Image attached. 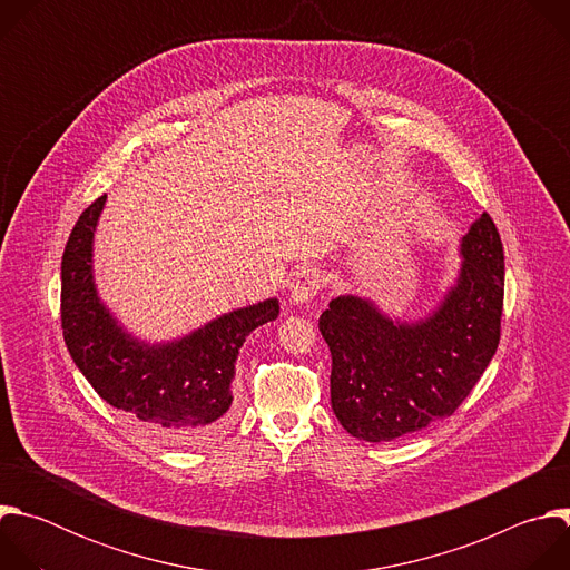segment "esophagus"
<instances>
[{
  "label": "esophagus",
  "mask_w": 570,
  "mask_h": 570,
  "mask_svg": "<svg viewBox=\"0 0 570 570\" xmlns=\"http://www.w3.org/2000/svg\"><path fill=\"white\" fill-rule=\"evenodd\" d=\"M322 288V275L317 268H304L295 275L291 284V302L293 304H308Z\"/></svg>",
  "instance_id": "obj_1"
}]
</instances>
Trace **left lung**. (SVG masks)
I'll use <instances>...</instances> for the list:
<instances>
[{
	"mask_svg": "<svg viewBox=\"0 0 570 570\" xmlns=\"http://www.w3.org/2000/svg\"><path fill=\"white\" fill-rule=\"evenodd\" d=\"M460 268L422 317L338 295L320 315L332 352V409L365 442H392L451 417L497 354L505 262L490 214L460 238Z\"/></svg>",
	"mask_w": 570,
	"mask_h": 570,
	"instance_id": "8db88e82",
	"label": "left lung"
}]
</instances>
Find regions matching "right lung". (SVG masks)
Listing matches in <instances>:
<instances>
[{"label": "right lung", "mask_w": 570, "mask_h": 570, "mask_svg": "<svg viewBox=\"0 0 570 570\" xmlns=\"http://www.w3.org/2000/svg\"><path fill=\"white\" fill-rule=\"evenodd\" d=\"M97 198L76 220L62 255L65 345L90 385L117 411L174 446H191L229 422L232 381L246 338L279 315V299L234 308L187 336L148 343L112 315L95 282Z\"/></svg>", "instance_id": "1"}]
</instances>
